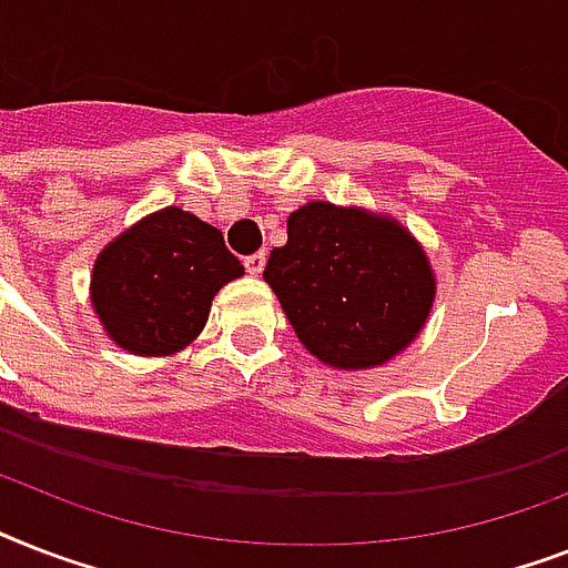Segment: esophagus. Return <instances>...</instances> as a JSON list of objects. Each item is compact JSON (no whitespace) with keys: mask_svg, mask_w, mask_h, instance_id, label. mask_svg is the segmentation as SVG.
I'll use <instances>...</instances> for the list:
<instances>
[{"mask_svg":"<svg viewBox=\"0 0 568 568\" xmlns=\"http://www.w3.org/2000/svg\"><path fill=\"white\" fill-rule=\"evenodd\" d=\"M265 262H267L265 253H253V256L244 258V267H247L250 276H258L262 271H265Z\"/></svg>","mask_w":568,"mask_h":568,"instance_id":"34e87169","label":"esophagus"}]
</instances>
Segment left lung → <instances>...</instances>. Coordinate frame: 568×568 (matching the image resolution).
<instances>
[{"instance_id":"left-lung-1","label":"left lung","mask_w":568,"mask_h":568,"mask_svg":"<svg viewBox=\"0 0 568 568\" xmlns=\"http://www.w3.org/2000/svg\"><path fill=\"white\" fill-rule=\"evenodd\" d=\"M262 276L301 345L338 372L395 359L436 301L430 258L404 223L327 200L288 214V241L271 250Z\"/></svg>"}]
</instances>
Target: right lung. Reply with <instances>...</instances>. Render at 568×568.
Instances as JSON below:
<instances>
[{"label":"right lung","mask_w":568,"mask_h":568,"mask_svg":"<svg viewBox=\"0 0 568 568\" xmlns=\"http://www.w3.org/2000/svg\"><path fill=\"white\" fill-rule=\"evenodd\" d=\"M244 265L221 230L164 205L114 235L91 271V306L126 354L173 356L203 333L214 294Z\"/></svg>","instance_id":"1"}]
</instances>
